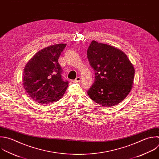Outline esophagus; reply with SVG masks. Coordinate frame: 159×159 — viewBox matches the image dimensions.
<instances>
[{"label": "esophagus", "instance_id": "34e87169", "mask_svg": "<svg viewBox=\"0 0 159 159\" xmlns=\"http://www.w3.org/2000/svg\"><path fill=\"white\" fill-rule=\"evenodd\" d=\"M81 81V78L80 77H77L75 80H73V83H78Z\"/></svg>", "mask_w": 159, "mask_h": 159}]
</instances>
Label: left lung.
I'll return each mask as SVG.
<instances>
[{
    "instance_id": "1",
    "label": "left lung",
    "mask_w": 159,
    "mask_h": 159,
    "mask_svg": "<svg viewBox=\"0 0 159 159\" xmlns=\"http://www.w3.org/2000/svg\"><path fill=\"white\" fill-rule=\"evenodd\" d=\"M87 57L96 76L88 91L89 98L104 107L122 101L132 88L135 73L127 55L120 49L93 40Z\"/></svg>"
}]
</instances>
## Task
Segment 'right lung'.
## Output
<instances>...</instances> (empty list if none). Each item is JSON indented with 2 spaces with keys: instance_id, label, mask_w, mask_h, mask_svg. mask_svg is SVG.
Here are the masks:
<instances>
[{
  "instance_id": "1",
  "label": "right lung",
  "mask_w": 159,
  "mask_h": 159,
  "mask_svg": "<svg viewBox=\"0 0 159 159\" xmlns=\"http://www.w3.org/2000/svg\"><path fill=\"white\" fill-rule=\"evenodd\" d=\"M66 44L47 47L34 55L23 73V86L30 97L40 104L56 102L65 94L68 82L62 79L58 60Z\"/></svg>"
}]
</instances>
